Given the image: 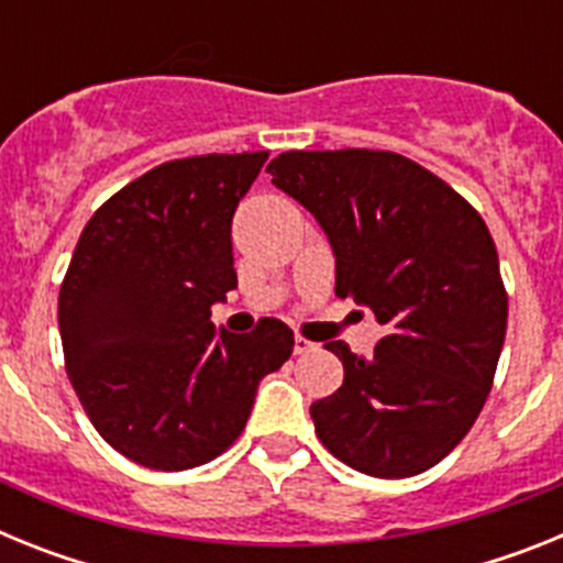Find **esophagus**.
I'll use <instances>...</instances> for the list:
<instances>
[{
    "mask_svg": "<svg viewBox=\"0 0 563 563\" xmlns=\"http://www.w3.org/2000/svg\"><path fill=\"white\" fill-rule=\"evenodd\" d=\"M312 350H318V343H312V341H307V338L296 335V341H292V352H296V355H307V352H312Z\"/></svg>",
    "mask_w": 563,
    "mask_h": 563,
    "instance_id": "1",
    "label": "esophagus"
}]
</instances>
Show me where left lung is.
Listing matches in <instances>:
<instances>
[{"mask_svg":"<svg viewBox=\"0 0 563 563\" xmlns=\"http://www.w3.org/2000/svg\"><path fill=\"white\" fill-rule=\"evenodd\" d=\"M267 172L324 228L335 296L386 327L372 357L324 343L343 383L310 406L318 440L380 479L429 471L479 417L505 343L507 292L485 220L395 152H285Z\"/></svg>","mask_w":563,"mask_h":563,"instance_id":"left-lung-1","label":"left lung"}]
</instances>
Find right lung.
Here are the masks:
<instances>
[{"label":"right lung","instance_id":"add662e5","mask_svg":"<svg viewBox=\"0 0 563 563\" xmlns=\"http://www.w3.org/2000/svg\"><path fill=\"white\" fill-rule=\"evenodd\" d=\"M271 152L200 154L152 168L87 222L58 292L64 363L98 434L152 471H186L233 445L258 380L292 352L262 318L213 327L236 287L231 222Z\"/></svg>","mask_w":563,"mask_h":563}]
</instances>
